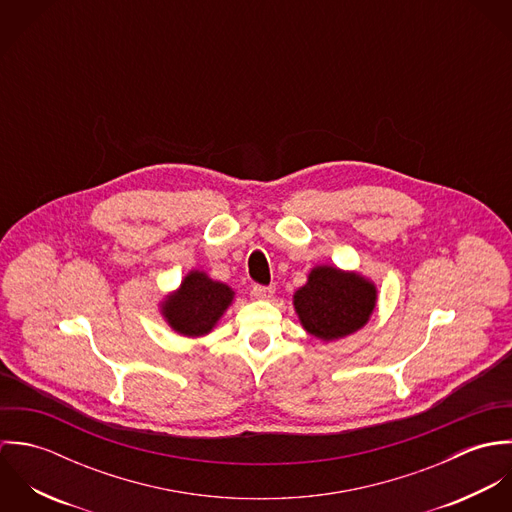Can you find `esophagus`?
Instances as JSON below:
<instances>
[{
    "instance_id": "34e87169",
    "label": "esophagus",
    "mask_w": 512,
    "mask_h": 512,
    "mask_svg": "<svg viewBox=\"0 0 512 512\" xmlns=\"http://www.w3.org/2000/svg\"><path fill=\"white\" fill-rule=\"evenodd\" d=\"M274 286H260V284H256L254 288H252V295L256 297V299H270L272 295H274Z\"/></svg>"
}]
</instances>
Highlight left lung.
Listing matches in <instances>:
<instances>
[{
  "instance_id": "left-lung-1",
  "label": "left lung",
  "mask_w": 512,
  "mask_h": 512,
  "mask_svg": "<svg viewBox=\"0 0 512 512\" xmlns=\"http://www.w3.org/2000/svg\"><path fill=\"white\" fill-rule=\"evenodd\" d=\"M293 305L307 333L323 341L341 339L368 321L376 305V288L355 272L319 266L295 292Z\"/></svg>"
}]
</instances>
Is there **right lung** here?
Listing matches in <instances>:
<instances>
[{
	"label": "right lung",
	"instance_id": "obj_1",
	"mask_svg": "<svg viewBox=\"0 0 512 512\" xmlns=\"http://www.w3.org/2000/svg\"><path fill=\"white\" fill-rule=\"evenodd\" d=\"M234 292L220 282H213L203 272H191L181 288L163 303L167 323L181 335H207L230 305Z\"/></svg>",
	"mask_w": 512,
	"mask_h": 512
}]
</instances>
